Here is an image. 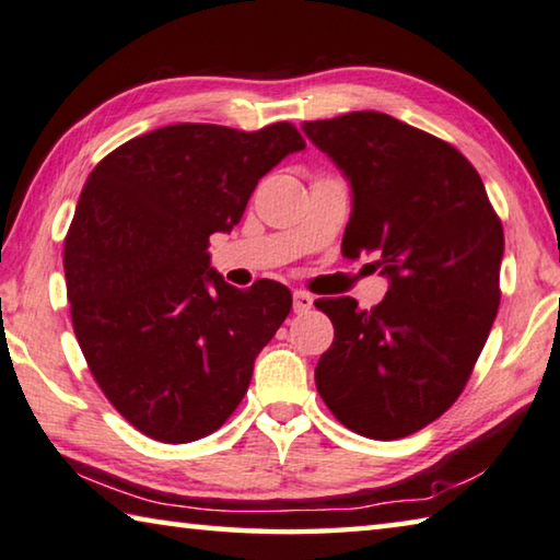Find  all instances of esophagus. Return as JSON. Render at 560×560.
Here are the masks:
<instances>
[{"instance_id":"esophagus-1","label":"esophagus","mask_w":560,"mask_h":560,"mask_svg":"<svg viewBox=\"0 0 560 560\" xmlns=\"http://www.w3.org/2000/svg\"><path fill=\"white\" fill-rule=\"evenodd\" d=\"M313 308V296L306 291H293V311L308 313Z\"/></svg>"}]
</instances>
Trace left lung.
Instances as JSON below:
<instances>
[{"label":"left lung","mask_w":560,"mask_h":560,"mask_svg":"<svg viewBox=\"0 0 560 560\" xmlns=\"http://www.w3.org/2000/svg\"><path fill=\"white\" fill-rule=\"evenodd\" d=\"M352 188L342 254H374L389 291L372 311L315 303L335 325L315 386L374 441L411 435L460 396L500 306L502 222L460 151L384 112L303 121Z\"/></svg>","instance_id":"8db88e82"}]
</instances>
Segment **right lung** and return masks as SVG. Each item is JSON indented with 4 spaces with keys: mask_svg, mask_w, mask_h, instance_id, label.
Instances as JSON below:
<instances>
[{
    "mask_svg": "<svg viewBox=\"0 0 560 560\" xmlns=\"http://www.w3.org/2000/svg\"><path fill=\"white\" fill-rule=\"evenodd\" d=\"M303 149L289 121H183L129 139L88 176L63 252L70 318L100 389L149 439L218 431L287 320V287H230L208 247L237 225L259 178Z\"/></svg>",
    "mask_w": 560,
    "mask_h": 560,
    "instance_id": "obj_1",
    "label": "right lung"
}]
</instances>
